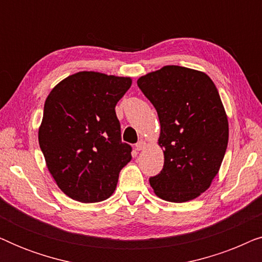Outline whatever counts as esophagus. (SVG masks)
Segmentation results:
<instances>
[{
	"instance_id": "1",
	"label": "esophagus",
	"mask_w": 262,
	"mask_h": 262,
	"mask_svg": "<svg viewBox=\"0 0 262 262\" xmlns=\"http://www.w3.org/2000/svg\"><path fill=\"white\" fill-rule=\"evenodd\" d=\"M145 146H146V143L141 139V141H139L137 144H136V149H137L138 151H141V150H144L145 149Z\"/></svg>"
}]
</instances>
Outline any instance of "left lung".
I'll return each instance as SVG.
<instances>
[{"mask_svg":"<svg viewBox=\"0 0 262 262\" xmlns=\"http://www.w3.org/2000/svg\"><path fill=\"white\" fill-rule=\"evenodd\" d=\"M137 84L155 107L164 149L162 170L149 179L161 199L185 203L205 192L220 170L229 125L212 80L202 71L167 66Z\"/></svg>","mask_w":262,"mask_h":262,"instance_id":"8db88e82","label":"left lung"}]
</instances>
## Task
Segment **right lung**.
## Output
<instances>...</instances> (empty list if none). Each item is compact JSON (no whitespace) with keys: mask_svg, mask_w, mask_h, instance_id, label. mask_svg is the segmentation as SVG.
<instances>
[{"mask_svg":"<svg viewBox=\"0 0 262 262\" xmlns=\"http://www.w3.org/2000/svg\"><path fill=\"white\" fill-rule=\"evenodd\" d=\"M130 77L81 71L50 93L39 127V145L58 187L71 199L110 198L131 145L121 142L116 105L131 87Z\"/></svg>","mask_w":262,"mask_h":262,"instance_id":"right-lung-1","label":"right lung"}]
</instances>
